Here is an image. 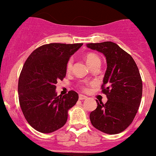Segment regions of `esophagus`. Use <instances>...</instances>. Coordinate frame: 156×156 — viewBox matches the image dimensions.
Listing matches in <instances>:
<instances>
[{
	"mask_svg": "<svg viewBox=\"0 0 156 156\" xmlns=\"http://www.w3.org/2000/svg\"><path fill=\"white\" fill-rule=\"evenodd\" d=\"M87 97H86V96H84V95H81V94H80L79 95V100H86V99H87Z\"/></svg>",
	"mask_w": 156,
	"mask_h": 156,
	"instance_id": "esophagus-1",
	"label": "esophagus"
}]
</instances>
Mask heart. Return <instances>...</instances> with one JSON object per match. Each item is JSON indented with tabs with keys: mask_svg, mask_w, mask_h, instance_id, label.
<instances>
[{
	"mask_svg": "<svg viewBox=\"0 0 156 156\" xmlns=\"http://www.w3.org/2000/svg\"><path fill=\"white\" fill-rule=\"evenodd\" d=\"M85 59H86V62H87V63L88 64V66H89L90 67L91 66L94 65V64H97V63L100 64V57H99L97 54H95V53H87V54H86ZM72 63H73V60H72V59H70L68 62H67L66 70L68 71V72L72 69ZM81 89L84 90H87V88H86V87H84V86H81Z\"/></svg>",
	"mask_w": 156,
	"mask_h": 156,
	"instance_id": "1",
	"label": "heart"
}]
</instances>
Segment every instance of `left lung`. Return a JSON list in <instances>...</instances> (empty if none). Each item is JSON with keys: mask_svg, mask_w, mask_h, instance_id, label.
I'll return each instance as SVG.
<instances>
[{"mask_svg": "<svg viewBox=\"0 0 156 156\" xmlns=\"http://www.w3.org/2000/svg\"><path fill=\"white\" fill-rule=\"evenodd\" d=\"M87 47L103 53L107 63L101 87L108 100L105 104L97 100L90 120L103 133H119L132 123L140 104L143 83L139 69L132 56L115 43H90Z\"/></svg>", "mask_w": 156, "mask_h": 156, "instance_id": "left-lung-1", "label": "left lung"}]
</instances>
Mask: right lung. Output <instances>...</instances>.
Wrapping results in <instances>:
<instances>
[{
  "label": "right lung",
  "mask_w": 156,
  "mask_h": 156,
  "mask_svg": "<svg viewBox=\"0 0 156 156\" xmlns=\"http://www.w3.org/2000/svg\"><path fill=\"white\" fill-rule=\"evenodd\" d=\"M83 44L51 43L35 49L26 59L18 83L20 105L28 123L41 133H52L67 122L78 94L57 96L56 84L66 74L69 58Z\"/></svg>",
  "instance_id": "obj_1"
}]
</instances>
